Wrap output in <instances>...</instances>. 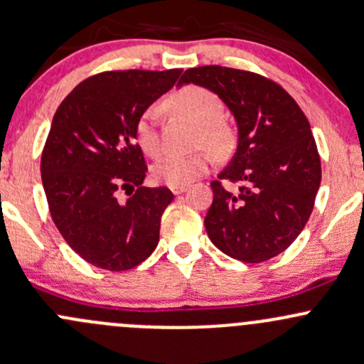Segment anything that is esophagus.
<instances>
[{
  "label": "esophagus",
  "mask_w": 364,
  "mask_h": 364,
  "mask_svg": "<svg viewBox=\"0 0 364 364\" xmlns=\"http://www.w3.org/2000/svg\"><path fill=\"white\" fill-rule=\"evenodd\" d=\"M186 188H188V186H171V192L174 195H179V193L186 192Z\"/></svg>",
  "instance_id": "obj_1"
}]
</instances>
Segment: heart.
<instances>
[{"label":"heart","mask_w":364,"mask_h":364,"mask_svg":"<svg viewBox=\"0 0 364 364\" xmlns=\"http://www.w3.org/2000/svg\"><path fill=\"white\" fill-rule=\"evenodd\" d=\"M167 108L192 118L200 125L198 143L208 144L216 153H223L230 146L232 134L227 125L220 122L221 102L211 90L202 87H183L167 99ZM136 141L146 155L156 156L162 150V139L159 132V109L148 108L136 122ZM213 156L209 151H197L190 155L164 156L153 166V179L169 186H186L209 171Z\"/></svg>","instance_id":"obj_1"}]
</instances>
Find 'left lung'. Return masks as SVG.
<instances>
[{
    "instance_id": "left-lung-1",
    "label": "left lung",
    "mask_w": 364,
    "mask_h": 364,
    "mask_svg": "<svg viewBox=\"0 0 364 364\" xmlns=\"http://www.w3.org/2000/svg\"><path fill=\"white\" fill-rule=\"evenodd\" d=\"M195 83L225 102L237 124V150L213 181L204 218L214 246L244 263L274 258L300 235L321 185V159L307 117L272 80L221 66L186 70L179 87Z\"/></svg>"
}]
</instances>
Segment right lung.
I'll list each match as a JSON object with an SVG mask.
<instances>
[{
	"label": "right lung",
	"instance_id": "1",
	"mask_svg": "<svg viewBox=\"0 0 364 364\" xmlns=\"http://www.w3.org/2000/svg\"><path fill=\"white\" fill-rule=\"evenodd\" d=\"M183 70L106 71L76 85L53 114L41 153L52 220L90 265L120 272L155 251L160 220L174 195L146 188L136 122L174 87ZM134 192L127 203L118 189Z\"/></svg>",
	"mask_w": 364,
	"mask_h": 364
}]
</instances>
